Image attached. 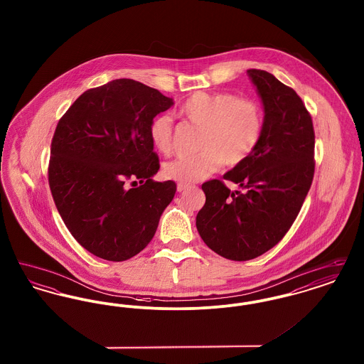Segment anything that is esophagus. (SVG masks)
Listing matches in <instances>:
<instances>
[{
  "label": "esophagus",
  "instance_id": "1",
  "mask_svg": "<svg viewBox=\"0 0 364 364\" xmlns=\"http://www.w3.org/2000/svg\"><path fill=\"white\" fill-rule=\"evenodd\" d=\"M188 188H191L190 184H184V183H178L177 184V191L178 192H183V191L188 190Z\"/></svg>",
  "mask_w": 364,
  "mask_h": 364
}]
</instances>
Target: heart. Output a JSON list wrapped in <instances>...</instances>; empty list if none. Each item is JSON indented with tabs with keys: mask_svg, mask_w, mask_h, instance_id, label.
Instances as JSON below:
<instances>
[{
	"mask_svg": "<svg viewBox=\"0 0 364 364\" xmlns=\"http://www.w3.org/2000/svg\"><path fill=\"white\" fill-rule=\"evenodd\" d=\"M180 116L202 128L195 156H178L164 165V176L190 184L215 172L224 162L236 166L254 153L263 131L259 105L239 100L230 92H195L181 105ZM150 139L156 151L168 156L173 146L172 119L156 116L150 124Z\"/></svg>",
	"mask_w": 364,
	"mask_h": 364,
	"instance_id": "heart-1",
	"label": "heart"
}]
</instances>
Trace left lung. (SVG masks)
Instances as JSON below:
<instances>
[{"label":"left lung","instance_id":"obj_1","mask_svg":"<svg viewBox=\"0 0 364 364\" xmlns=\"http://www.w3.org/2000/svg\"><path fill=\"white\" fill-rule=\"evenodd\" d=\"M263 105V131L254 153L223 181L202 186L206 203L196 228L226 259L250 260L273 248L294 224L311 187L315 135L310 113L294 88L266 70H248Z\"/></svg>","mask_w":364,"mask_h":364}]
</instances>
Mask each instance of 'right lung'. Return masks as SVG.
Here are the masks:
<instances>
[{"instance_id":"right-lung-1","label":"right lung","mask_w":364,"mask_h":364,"mask_svg":"<svg viewBox=\"0 0 364 364\" xmlns=\"http://www.w3.org/2000/svg\"><path fill=\"white\" fill-rule=\"evenodd\" d=\"M172 105L156 88L116 79L85 91L57 124L53 199L70 235L98 258L135 257L173 199L174 181L153 180L159 161L150 139V124Z\"/></svg>"}]
</instances>
